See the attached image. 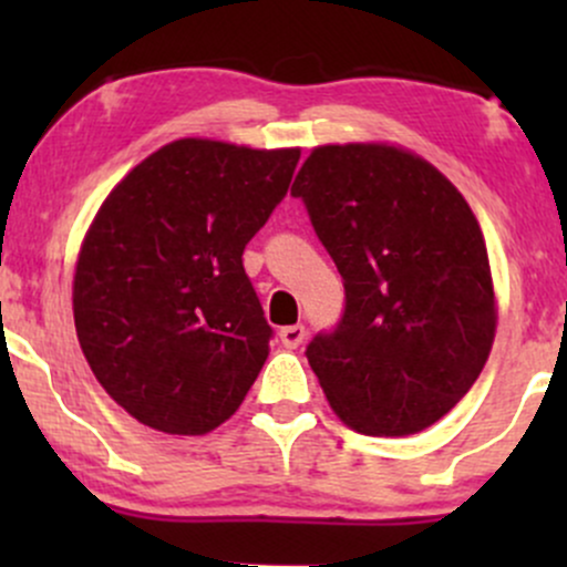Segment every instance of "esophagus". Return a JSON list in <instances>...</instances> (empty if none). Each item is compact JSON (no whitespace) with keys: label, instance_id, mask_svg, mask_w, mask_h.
I'll list each match as a JSON object with an SVG mask.
<instances>
[{"label":"esophagus","instance_id":"34e87169","mask_svg":"<svg viewBox=\"0 0 567 567\" xmlns=\"http://www.w3.org/2000/svg\"><path fill=\"white\" fill-rule=\"evenodd\" d=\"M303 338H306V328H303V324H288V328L279 330V341H282L288 349L301 347Z\"/></svg>","mask_w":567,"mask_h":567}]
</instances>
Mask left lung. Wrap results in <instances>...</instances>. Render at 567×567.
I'll use <instances>...</instances> for the list:
<instances>
[{
	"mask_svg": "<svg viewBox=\"0 0 567 567\" xmlns=\"http://www.w3.org/2000/svg\"><path fill=\"white\" fill-rule=\"evenodd\" d=\"M343 279L341 320L306 360L365 434H415L483 373L496 333L477 218L429 162L392 146L311 152L290 188Z\"/></svg>",
	"mask_w": 567,
	"mask_h": 567,
	"instance_id": "obj_1",
	"label": "left lung"
}]
</instances>
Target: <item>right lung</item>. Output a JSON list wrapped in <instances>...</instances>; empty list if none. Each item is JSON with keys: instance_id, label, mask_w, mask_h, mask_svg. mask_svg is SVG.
<instances>
[{"instance_id": "add662e5", "label": "right lung", "mask_w": 567, "mask_h": 567, "mask_svg": "<svg viewBox=\"0 0 567 567\" xmlns=\"http://www.w3.org/2000/svg\"><path fill=\"white\" fill-rule=\"evenodd\" d=\"M298 159V148L175 141L97 210L76 264V336L101 386L141 424L205 434L243 405L275 336L243 252Z\"/></svg>"}]
</instances>
